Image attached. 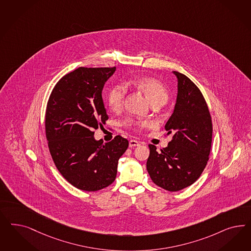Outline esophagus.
I'll return each instance as SVG.
<instances>
[{
    "instance_id": "34e87169",
    "label": "esophagus",
    "mask_w": 251,
    "mask_h": 251,
    "mask_svg": "<svg viewBox=\"0 0 251 251\" xmlns=\"http://www.w3.org/2000/svg\"><path fill=\"white\" fill-rule=\"evenodd\" d=\"M140 145V141L138 140H135V139H131L129 141V147L130 148H133V147H138Z\"/></svg>"
}]
</instances>
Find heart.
Segmentation results:
<instances>
[{
	"label": "heart",
	"instance_id": "b5f03b06",
	"mask_svg": "<svg viewBox=\"0 0 251 251\" xmlns=\"http://www.w3.org/2000/svg\"><path fill=\"white\" fill-rule=\"evenodd\" d=\"M127 85L140 89L149 99L151 104H153L155 102L165 103L168 99V92L164 88V86L161 82L151 77H144V76L135 77L130 79L127 82ZM126 93H127V89L124 84H116L110 89L107 96V100H108V104L113 111L117 112L123 109V107L125 105ZM126 125L135 129H140V128L149 126L150 123L146 121L127 120L126 121Z\"/></svg>",
	"mask_w": 251,
	"mask_h": 251
}]
</instances>
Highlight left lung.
I'll list each match as a JSON object with an SVG mask.
<instances>
[{"label": "left lung", "mask_w": 251, "mask_h": 251, "mask_svg": "<svg viewBox=\"0 0 251 251\" xmlns=\"http://www.w3.org/2000/svg\"><path fill=\"white\" fill-rule=\"evenodd\" d=\"M177 77V98L174 113L165 125L173 139L160 152L150 144L147 170L154 184L171 192L195 183L209 161L212 124L202 93L184 74Z\"/></svg>", "instance_id": "1"}]
</instances>
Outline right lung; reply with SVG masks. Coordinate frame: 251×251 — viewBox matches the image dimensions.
I'll list each match as a JSON object with an SVG mask.
<instances>
[{
    "instance_id": "obj_1",
    "label": "right lung",
    "mask_w": 251,
    "mask_h": 251,
    "mask_svg": "<svg viewBox=\"0 0 251 251\" xmlns=\"http://www.w3.org/2000/svg\"><path fill=\"white\" fill-rule=\"evenodd\" d=\"M115 67H78L57 82L49 98L45 130L49 150L60 174L76 188L97 191L116 177L118 160L128 140L94 138L108 120L101 92Z\"/></svg>"
}]
</instances>
